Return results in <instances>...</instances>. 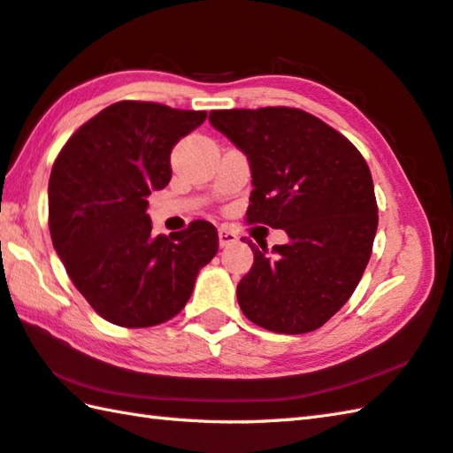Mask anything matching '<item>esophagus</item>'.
<instances>
[{"label":"esophagus","mask_w":453,"mask_h":453,"mask_svg":"<svg viewBox=\"0 0 453 453\" xmlns=\"http://www.w3.org/2000/svg\"><path fill=\"white\" fill-rule=\"evenodd\" d=\"M218 239H219V247H227V245L237 243L239 237L232 232V229L219 227V229H218Z\"/></svg>","instance_id":"obj_1"}]
</instances>
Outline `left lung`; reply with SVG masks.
<instances>
[{
	"mask_svg": "<svg viewBox=\"0 0 453 453\" xmlns=\"http://www.w3.org/2000/svg\"><path fill=\"white\" fill-rule=\"evenodd\" d=\"M210 123L250 161L247 221L288 235L271 253L250 242L239 308L269 332L318 330L348 303L373 250L379 218L365 158L303 110H216Z\"/></svg>",
	"mask_w": 453,
	"mask_h": 453,
	"instance_id": "left-lung-1",
	"label": "left lung"
}]
</instances>
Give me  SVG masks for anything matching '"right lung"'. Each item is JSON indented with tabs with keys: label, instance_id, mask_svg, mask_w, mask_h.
Here are the masks:
<instances>
[{
	"label": "right lung",
	"instance_id": "right-lung-1",
	"mask_svg": "<svg viewBox=\"0 0 453 453\" xmlns=\"http://www.w3.org/2000/svg\"><path fill=\"white\" fill-rule=\"evenodd\" d=\"M206 111L118 102L86 121L52 165L49 227L68 277L104 320L149 327L188 303L218 232L196 219L153 235L147 196L171 180L173 147Z\"/></svg>",
	"mask_w": 453,
	"mask_h": 453
}]
</instances>
